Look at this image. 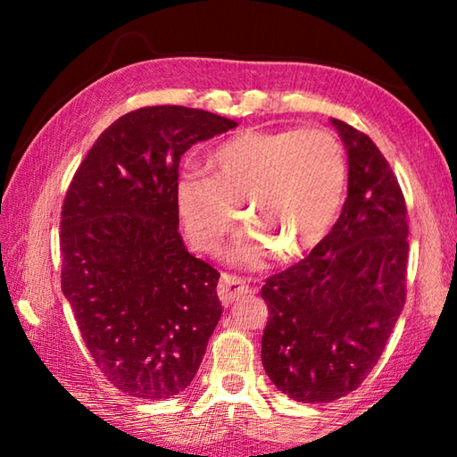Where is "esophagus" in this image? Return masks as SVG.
I'll list each match as a JSON object with an SVG mask.
<instances>
[{"instance_id": "34e87169", "label": "esophagus", "mask_w": 457, "mask_h": 457, "mask_svg": "<svg viewBox=\"0 0 457 457\" xmlns=\"http://www.w3.org/2000/svg\"><path fill=\"white\" fill-rule=\"evenodd\" d=\"M249 293V285L247 280H244L241 277L236 275H228L223 273L220 278L218 285V296L223 304H234L236 300H239L241 296H245Z\"/></svg>"}]
</instances>
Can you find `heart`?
I'll return each instance as SVG.
<instances>
[{"instance_id": "1", "label": "heart", "mask_w": 457, "mask_h": 457, "mask_svg": "<svg viewBox=\"0 0 457 457\" xmlns=\"http://www.w3.org/2000/svg\"><path fill=\"white\" fill-rule=\"evenodd\" d=\"M210 170L184 172L177 187L180 221L190 244L216 255L239 226L245 204L253 221L234 253L257 263L310 253L332 231L347 192L344 145L326 129H249L212 153Z\"/></svg>"}]
</instances>
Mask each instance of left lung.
Instances as JSON below:
<instances>
[{
  "mask_svg": "<svg viewBox=\"0 0 457 457\" xmlns=\"http://www.w3.org/2000/svg\"><path fill=\"white\" fill-rule=\"evenodd\" d=\"M347 149V198L310 255L267 278L261 361L298 403L355 391L383 355L406 300L409 221L393 169L365 133L332 120Z\"/></svg>",
  "mask_w": 457,
  "mask_h": 457,
  "instance_id": "left-lung-1",
  "label": "left lung"
}]
</instances>
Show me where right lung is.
Masks as SVG:
<instances>
[{"label":"right lung","instance_id":"add662e5","mask_svg":"<svg viewBox=\"0 0 457 457\" xmlns=\"http://www.w3.org/2000/svg\"><path fill=\"white\" fill-rule=\"evenodd\" d=\"M234 120L149 105L121 115L80 162L61 213V287L92 359L147 401L192 383L221 316L220 273L179 234V162Z\"/></svg>","mask_w":457,"mask_h":457}]
</instances>
